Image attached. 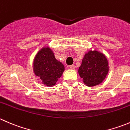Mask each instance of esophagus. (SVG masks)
Segmentation results:
<instances>
[{
  "label": "esophagus",
  "instance_id": "1",
  "mask_svg": "<svg viewBox=\"0 0 130 130\" xmlns=\"http://www.w3.org/2000/svg\"><path fill=\"white\" fill-rule=\"evenodd\" d=\"M69 68H70V69H72V70H73V69H75V67L74 65H72L69 66Z\"/></svg>",
  "mask_w": 130,
  "mask_h": 130
}]
</instances>
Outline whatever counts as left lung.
Masks as SVG:
<instances>
[{"label":"left lung","instance_id":"1","mask_svg":"<svg viewBox=\"0 0 130 130\" xmlns=\"http://www.w3.org/2000/svg\"><path fill=\"white\" fill-rule=\"evenodd\" d=\"M78 72L87 86L93 87L100 84L108 73L107 59L98 51L90 50L85 54Z\"/></svg>","mask_w":130,"mask_h":130}]
</instances>
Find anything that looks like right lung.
I'll return each instance as SVG.
<instances>
[{
  "label": "right lung",
  "instance_id": "1",
  "mask_svg": "<svg viewBox=\"0 0 130 130\" xmlns=\"http://www.w3.org/2000/svg\"><path fill=\"white\" fill-rule=\"evenodd\" d=\"M33 70L35 75L40 77L43 84L52 87L61 77L65 67L55 58L52 50L46 46L41 48L35 56Z\"/></svg>",
  "mask_w": 130,
  "mask_h": 130
}]
</instances>
